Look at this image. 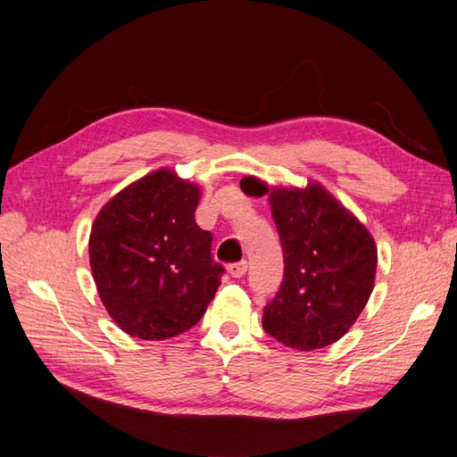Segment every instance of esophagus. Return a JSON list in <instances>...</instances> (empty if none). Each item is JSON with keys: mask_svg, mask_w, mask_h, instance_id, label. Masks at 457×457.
<instances>
[{"mask_svg": "<svg viewBox=\"0 0 457 457\" xmlns=\"http://www.w3.org/2000/svg\"><path fill=\"white\" fill-rule=\"evenodd\" d=\"M228 274L232 276V278H242V276L245 274L247 270V262L245 261H240V262H232V265H228Z\"/></svg>", "mask_w": 457, "mask_h": 457, "instance_id": "obj_1", "label": "esophagus"}]
</instances>
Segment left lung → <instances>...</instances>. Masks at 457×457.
I'll return each mask as SVG.
<instances>
[{"instance_id":"left-lung-1","label":"left lung","mask_w":457,"mask_h":457,"mask_svg":"<svg viewBox=\"0 0 457 457\" xmlns=\"http://www.w3.org/2000/svg\"><path fill=\"white\" fill-rule=\"evenodd\" d=\"M245 181L240 188L250 192ZM261 190L269 192L284 252V280L262 311V328L286 347H328L347 334L371 295L376 242L320 183Z\"/></svg>"}]
</instances>
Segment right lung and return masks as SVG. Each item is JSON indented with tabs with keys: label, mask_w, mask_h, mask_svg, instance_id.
Returning <instances> with one entry per match:
<instances>
[{
	"label": "right lung",
	"mask_w": 457,
	"mask_h": 457,
	"mask_svg": "<svg viewBox=\"0 0 457 457\" xmlns=\"http://www.w3.org/2000/svg\"><path fill=\"white\" fill-rule=\"evenodd\" d=\"M202 190L156 170L110 198L89 234V265L110 318L126 334L162 341L198 324L225 269L195 212Z\"/></svg>",
	"instance_id": "right-lung-1"
}]
</instances>
